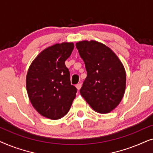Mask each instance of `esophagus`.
Returning <instances> with one entry per match:
<instances>
[{
    "label": "esophagus",
    "instance_id": "34e87169",
    "mask_svg": "<svg viewBox=\"0 0 153 153\" xmlns=\"http://www.w3.org/2000/svg\"><path fill=\"white\" fill-rule=\"evenodd\" d=\"M81 85H82V84H81V83H77V84L76 85V88L79 90H80V88H81Z\"/></svg>",
    "mask_w": 153,
    "mask_h": 153
}]
</instances>
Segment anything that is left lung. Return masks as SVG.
<instances>
[{
	"mask_svg": "<svg viewBox=\"0 0 153 153\" xmlns=\"http://www.w3.org/2000/svg\"><path fill=\"white\" fill-rule=\"evenodd\" d=\"M76 47L87 71L81 96L95 111L109 113L125 93L126 74L122 62L111 49L98 42H79Z\"/></svg>",
	"mask_w": 153,
	"mask_h": 153,
	"instance_id": "obj_1",
	"label": "left lung"
}]
</instances>
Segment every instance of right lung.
<instances>
[{"label": "right lung", "instance_id": "1", "mask_svg": "<svg viewBox=\"0 0 153 153\" xmlns=\"http://www.w3.org/2000/svg\"><path fill=\"white\" fill-rule=\"evenodd\" d=\"M74 44L64 42L48 47L33 60L26 76L31 104L42 116L52 120L62 118L70 109L76 88L71 84L65 62Z\"/></svg>", "mask_w": 153, "mask_h": 153}]
</instances>
